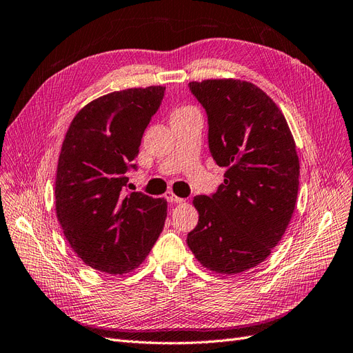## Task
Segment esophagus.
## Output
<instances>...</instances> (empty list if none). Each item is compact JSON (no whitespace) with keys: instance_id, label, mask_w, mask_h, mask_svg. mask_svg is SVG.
<instances>
[{"instance_id":"34e87169","label":"esophagus","mask_w":353,"mask_h":353,"mask_svg":"<svg viewBox=\"0 0 353 353\" xmlns=\"http://www.w3.org/2000/svg\"><path fill=\"white\" fill-rule=\"evenodd\" d=\"M164 198L168 201V203H183V199L176 196L173 192H167V194L164 195Z\"/></svg>"}]
</instances>
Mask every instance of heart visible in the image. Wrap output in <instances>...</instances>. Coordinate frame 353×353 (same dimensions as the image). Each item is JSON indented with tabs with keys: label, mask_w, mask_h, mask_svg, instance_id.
Here are the masks:
<instances>
[{
	"label": "heart",
	"mask_w": 353,
	"mask_h": 353,
	"mask_svg": "<svg viewBox=\"0 0 353 353\" xmlns=\"http://www.w3.org/2000/svg\"><path fill=\"white\" fill-rule=\"evenodd\" d=\"M192 114H198L194 108L190 106H185V108H177L173 110L171 114V118H177V117H185V115H192Z\"/></svg>",
	"instance_id": "obj_1"
}]
</instances>
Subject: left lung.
<instances>
[{
	"label": "left lung",
	"instance_id": "left-lung-1",
	"mask_svg": "<svg viewBox=\"0 0 353 353\" xmlns=\"http://www.w3.org/2000/svg\"><path fill=\"white\" fill-rule=\"evenodd\" d=\"M208 121L210 154L228 168L214 194L196 195L186 243L198 261L234 275L257 266L296 207L300 164L287 121L263 90L241 79L189 83Z\"/></svg>",
	"mask_w": 353,
	"mask_h": 353
}]
</instances>
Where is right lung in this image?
<instances>
[{"label":"right lung","instance_id":"1","mask_svg":"<svg viewBox=\"0 0 353 353\" xmlns=\"http://www.w3.org/2000/svg\"><path fill=\"white\" fill-rule=\"evenodd\" d=\"M165 87L128 88L99 97L72 119L60 150L54 198L65 238L90 268L123 275L155 244L167 201L127 190L133 163Z\"/></svg>","mask_w":353,"mask_h":353}]
</instances>
